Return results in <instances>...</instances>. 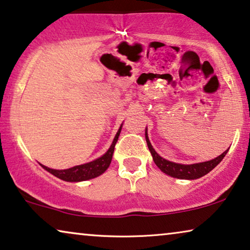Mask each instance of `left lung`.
Returning <instances> with one entry per match:
<instances>
[{"label":"left lung","mask_w":250,"mask_h":250,"mask_svg":"<svg viewBox=\"0 0 250 250\" xmlns=\"http://www.w3.org/2000/svg\"><path fill=\"white\" fill-rule=\"evenodd\" d=\"M146 142H147V146H148L149 148V152L153 156V161L155 162V164L159 167V168L162 172H164L165 174L171 175V177L173 178L187 179V180H194V179H198L200 177H203V175L208 173L209 171H212L213 168L223 160V157L227 155L228 150H229V148H228L226 152L221 154L220 156H217L216 159L214 160L203 162V163L185 165V164L173 163V162L167 161L164 160L163 157H161L159 154L155 152V149L153 148V146L150 145L148 136H147V130H146Z\"/></svg>","instance_id":"8db88e82"}]
</instances>
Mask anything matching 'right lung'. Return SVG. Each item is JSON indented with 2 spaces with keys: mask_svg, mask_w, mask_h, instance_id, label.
<instances>
[{
  "mask_svg": "<svg viewBox=\"0 0 250 250\" xmlns=\"http://www.w3.org/2000/svg\"><path fill=\"white\" fill-rule=\"evenodd\" d=\"M121 126L120 129H119V131L117 132V135H115V138L113 140V143H112L111 147L108 148L107 152L105 153L103 156L100 157V159L95 160L93 162H89V163L77 165V167L66 168V170H53V168L44 167V165L42 164L41 165L45 168V170L50 172V173H52L53 175H55V177H58L59 179H61V180H64V181L78 182V181H85V180H89V179L96 178L102 173H104V172L106 171V168L110 167L112 156H113L115 144H117L119 136H120Z\"/></svg>",
  "mask_w": 250,
  "mask_h": 250,
  "instance_id": "add662e5",
  "label": "right lung"
}]
</instances>
